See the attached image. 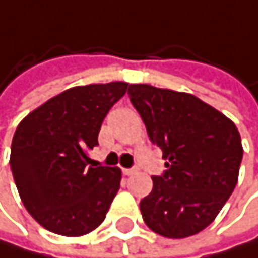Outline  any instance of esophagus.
Listing matches in <instances>:
<instances>
[{
  "mask_svg": "<svg viewBox=\"0 0 258 258\" xmlns=\"http://www.w3.org/2000/svg\"><path fill=\"white\" fill-rule=\"evenodd\" d=\"M135 172V169H123V174L124 175H132Z\"/></svg>",
  "mask_w": 258,
  "mask_h": 258,
  "instance_id": "obj_1",
  "label": "esophagus"
}]
</instances>
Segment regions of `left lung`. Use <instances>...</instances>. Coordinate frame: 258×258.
Listing matches in <instances>:
<instances>
[{
	"mask_svg": "<svg viewBox=\"0 0 258 258\" xmlns=\"http://www.w3.org/2000/svg\"><path fill=\"white\" fill-rule=\"evenodd\" d=\"M127 95L166 160V171L152 177L151 194L140 202L145 223L167 238L203 231L238 180L243 148L235 124L190 94L129 84Z\"/></svg>",
	"mask_w": 258,
	"mask_h": 258,
	"instance_id": "8db88e82",
	"label": "left lung"
}]
</instances>
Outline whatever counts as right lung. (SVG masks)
<instances>
[{
  "instance_id": "add662e5",
  "label": "right lung",
  "mask_w": 258,
  "mask_h": 258,
  "mask_svg": "<svg viewBox=\"0 0 258 258\" xmlns=\"http://www.w3.org/2000/svg\"><path fill=\"white\" fill-rule=\"evenodd\" d=\"M127 83L78 86L50 98L18 124L10 169L29 214L50 232L78 237L100 226L120 189L121 171L87 166V151Z\"/></svg>"
}]
</instances>
